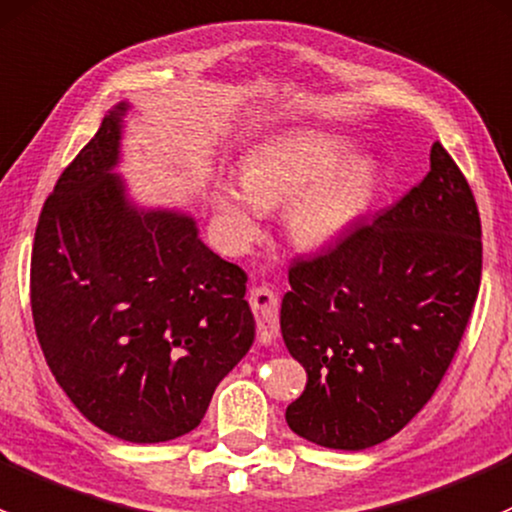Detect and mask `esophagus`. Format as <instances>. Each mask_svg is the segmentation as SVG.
Instances as JSON below:
<instances>
[{"mask_svg": "<svg viewBox=\"0 0 512 512\" xmlns=\"http://www.w3.org/2000/svg\"><path fill=\"white\" fill-rule=\"evenodd\" d=\"M251 310L256 315V328H258V342L263 345H271L281 333V325H278V295L266 286H258L249 295Z\"/></svg>", "mask_w": 512, "mask_h": 512, "instance_id": "esophagus-1", "label": "esophagus"}]
</instances>
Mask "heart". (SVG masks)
Here are the masks:
<instances>
[{
  "label": "heart",
  "instance_id": "1",
  "mask_svg": "<svg viewBox=\"0 0 512 512\" xmlns=\"http://www.w3.org/2000/svg\"><path fill=\"white\" fill-rule=\"evenodd\" d=\"M350 152V142L320 130L261 140L241 157V187L231 179L214 184L221 234L244 244L256 236L263 209L286 204L283 229L295 249L333 246L370 212L379 189L377 162Z\"/></svg>",
  "mask_w": 512,
  "mask_h": 512
}]
</instances>
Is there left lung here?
Masks as SVG:
<instances>
[{
  "instance_id": "8db88e82",
  "label": "left lung",
  "mask_w": 512,
  "mask_h": 512,
  "mask_svg": "<svg viewBox=\"0 0 512 512\" xmlns=\"http://www.w3.org/2000/svg\"><path fill=\"white\" fill-rule=\"evenodd\" d=\"M481 217L441 142L431 170L372 224L288 271V352L308 384L288 426L325 449L362 451L421 412L449 370L481 286Z\"/></svg>"
}]
</instances>
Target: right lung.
Returning <instances> with one entry per match:
<instances>
[{
	"label": "right lung",
	"mask_w": 512,
	"mask_h": 512,
	"mask_svg": "<svg viewBox=\"0 0 512 512\" xmlns=\"http://www.w3.org/2000/svg\"><path fill=\"white\" fill-rule=\"evenodd\" d=\"M118 103L63 170L31 251V313L56 382L105 434L160 444L197 429L254 345L246 273L192 214L140 207L120 165Z\"/></svg>",
	"instance_id": "right-lung-1"
}]
</instances>
